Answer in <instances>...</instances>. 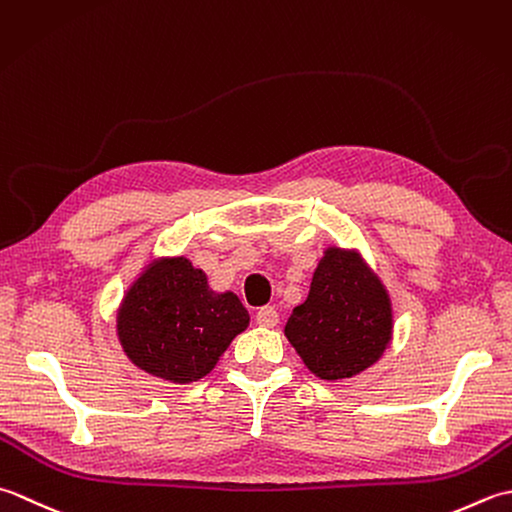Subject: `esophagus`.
Returning <instances> with one entry per match:
<instances>
[{
  "instance_id": "1",
  "label": "esophagus",
  "mask_w": 512,
  "mask_h": 512,
  "mask_svg": "<svg viewBox=\"0 0 512 512\" xmlns=\"http://www.w3.org/2000/svg\"><path fill=\"white\" fill-rule=\"evenodd\" d=\"M256 325L265 327V329L276 327L278 325V311L274 307H260L256 311Z\"/></svg>"
}]
</instances>
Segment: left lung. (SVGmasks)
Listing matches in <instances>:
<instances>
[{
    "instance_id": "obj_1",
    "label": "left lung",
    "mask_w": 512,
    "mask_h": 512,
    "mask_svg": "<svg viewBox=\"0 0 512 512\" xmlns=\"http://www.w3.org/2000/svg\"><path fill=\"white\" fill-rule=\"evenodd\" d=\"M285 336L320 380H349L373 367L391 344L389 291L358 252L327 247Z\"/></svg>"
}]
</instances>
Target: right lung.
I'll use <instances>...</instances> for the list:
<instances>
[{"mask_svg": "<svg viewBox=\"0 0 512 512\" xmlns=\"http://www.w3.org/2000/svg\"><path fill=\"white\" fill-rule=\"evenodd\" d=\"M249 325L232 291L216 294L185 256L154 258L123 294L117 336L134 367L172 384L205 378Z\"/></svg>", "mask_w": 512, "mask_h": 512, "instance_id": "1", "label": "right lung"}]
</instances>
